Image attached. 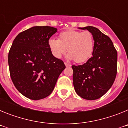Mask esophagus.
<instances>
[{
  "label": "esophagus",
  "instance_id": "34e87169",
  "mask_svg": "<svg viewBox=\"0 0 128 128\" xmlns=\"http://www.w3.org/2000/svg\"><path fill=\"white\" fill-rule=\"evenodd\" d=\"M65 65L66 66H71V65H70V64H68V63H66V62H65Z\"/></svg>",
  "mask_w": 128,
  "mask_h": 128
}]
</instances>
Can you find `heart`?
I'll return each instance as SVG.
<instances>
[{"mask_svg": "<svg viewBox=\"0 0 128 128\" xmlns=\"http://www.w3.org/2000/svg\"><path fill=\"white\" fill-rule=\"evenodd\" d=\"M48 46L56 58H61L67 48L69 54L68 58L80 63L86 62L91 57L94 48V39L89 31L81 32L70 29L61 32L58 40L49 39Z\"/></svg>", "mask_w": 128, "mask_h": 128, "instance_id": "b5f03b06", "label": "heart"}]
</instances>
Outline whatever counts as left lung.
<instances>
[{"label": "left lung", "mask_w": 128, "mask_h": 128, "mask_svg": "<svg viewBox=\"0 0 128 128\" xmlns=\"http://www.w3.org/2000/svg\"><path fill=\"white\" fill-rule=\"evenodd\" d=\"M88 30L94 39L92 56L81 65H72L76 92L87 100L101 98L110 90L116 78L117 52L110 38L92 26L79 28Z\"/></svg>", "instance_id": "8db88e82"}]
</instances>
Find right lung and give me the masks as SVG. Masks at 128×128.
<instances>
[{
    "label": "right lung",
    "mask_w": 128,
    "mask_h": 128,
    "mask_svg": "<svg viewBox=\"0 0 128 128\" xmlns=\"http://www.w3.org/2000/svg\"><path fill=\"white\" fill-rule=\"evenodd\" d=\"M57 32L50 26H34L14 38L8 54L10 76L16 88L26 98L40 100L48 96L65 68L48 46Z\"/></svg>",
    "instance_id": "add662e5"
}]
</instances>
